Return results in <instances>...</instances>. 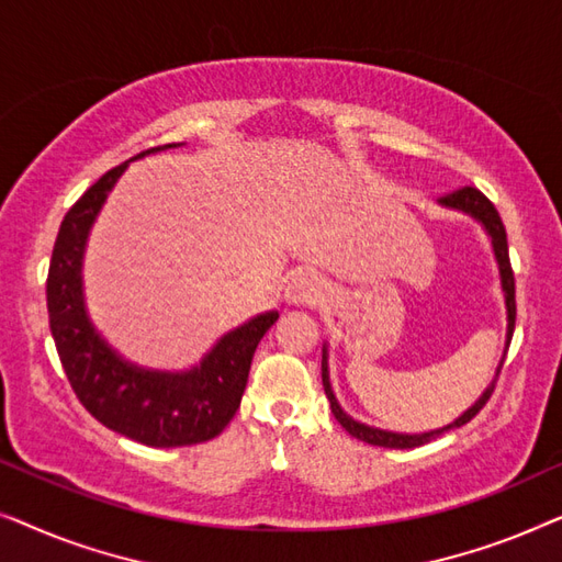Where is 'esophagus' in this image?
<instances>
[{"label":"esophagus","mask_w":562,"mask_h":562,"mask_svg":"<svg viewBox=\"0 0 562 562\" xmlns=\"http://www.w3.org/2000/svg\"><path fill=\"white\" fill-rule=\"evenodd\" d=\"M291 304H317L325 299V281L314 271H299L286 286Z\"/></svg>","instance_id":"34e87169"}]
</instances>
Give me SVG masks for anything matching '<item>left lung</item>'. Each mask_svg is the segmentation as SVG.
<instances>
[{"instance_id": "obj_1", "label": "left lung", "mask_w": 562, "mask_h": 562, "mask_svg": "<svg viewBox=\"0 0 562 562\" xmlns=\"http://www.w3.org/2000/svg\"><path fill=\"white\" fill-rule=\"evenodd\" d=\"M440 204L448 206V210L463 212V214H468V217H473L475 222H481V227L486 229V235L491 237V248H494V256H496V263H498V276H502V291H504V304H506V348H504V358H506V350H509V342H512V335H514V319H517V302H514V271H512V263H509V245H506L504 222H502V217H498L496 206L491 204L488 199L473 187H463V189L452 191V194H448V196H440ZM504 358L496 368V375H494V381H491V386L483 391V394L479 396V402H475L471 409H465L456 422H450L448 427L429 429V432H422V435H402V432H389V429L368 427V425H363V422L352 419L350 414H345L342 406L337 404L333 383H329L327 345L322 348V386H325V394L329 398V409H333L335 419L340 422V425L348 429L352 437H358V440H363L368 445H379V448H394V450L419 448V445L435 440V437H440L442 432H450V429L468 425V422H471L475 414H479L483 406H486L491 394H494V386H496L498 371H502V366H504Z\"/></svg>"}]
</instances>
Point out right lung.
Wrapping results in <instances>:
<instances>
[{"label":"right lung","mask_w":562,"mask_h":562,"mask_svg":"<svg viewBox=\"0 0 562 562\" xmlns=\"http://www.w3.org/2000/svg\"><path fill=\"white\" fill-rule=\"evenodd\" d=\"M176 145L181 143L143 150L133 160ZM127 166L130 160L106 171L60 222L45 283L50 335L74 394L91 417L112 432L150 448L206 442L217 437L240 409L252 352L268 327L279 319V312L258 314L233 333L222 335L199 366L189 371H150L120 358L91 325L83 304L81 266L89 229Z\"/></svg>","instance_id":"right-lung-1"}]
</instances>
